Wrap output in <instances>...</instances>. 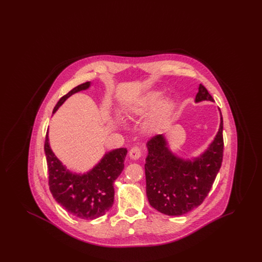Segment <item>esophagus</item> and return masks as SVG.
I'll use <instances>...</instances> for the list:
<instances>
[{
	"mask_svg": "<svg viewBox=\"0 0 262 262\" xmlns=\"http://www.w3.org/2000/svg\"><path fill=\"white\" fill-rule=\"evenodd\" d=\"M128 155H129L130 159L137 160V159H139L141 157V150H140V148L137 147V146H135V147H133L132 149L129 150Z\"/></svg>",
	"mask_w": 262,
	"mask_h": 262,
	"instance_id": "34e87169",
	"label": "esophagus"
}]
</instances>
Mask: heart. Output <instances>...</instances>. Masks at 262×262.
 <instances>
[{"label":"heart","mask_w":262,"mask_h":262,"mask_svg":"<svg viewBox=\"0 0 262 262\" xmlns=\"http://www.w3.org/2000/svg\"><path fill=\"white\" fill-rule=\"evenodd\" d=\"M162 91L151 92L149 94L143 96L141 99L138 100L136 104L132 105L128 108V112L130 114H136V115H141L144 113L149 112L158 105V103L160 102V100L162 99ZM171 108H172V103L170 100L163 101L158 110L153 116V119H152L153 124H157L160 121H162L163 119L168 115Z\"/></svg>","instance_id":"heart-1"}]
</instances>
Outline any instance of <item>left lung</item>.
<instances>
[{
  "instance_id": "1",
  "label": "left lung",
  "mask_w": 262,
  "mask_h": 262,
  "mask_svg": "<svg viewBox=\"0 0 262 262\" xmlns=\"http://www.w3.org/2000/svg\"><path fill=\"white\" fill-rule=\"evenodd\" d=\"M214 100L207 89L200 84L195 103ZM208 147L192 158H183L170 149L163 135L152 137L146 143L145 159L146 195L150 205L169 216L191 211L207 196L223 159V118Z\"/></svg>"
}]
</instances>
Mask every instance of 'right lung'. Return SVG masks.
I'll return each mask as SVG.
<instances>
[{"instance_id":"add662e5","label":"right lung","mask_w":262,"mask_h":262,"mask_svg":"<svg viewBox=\"0 0 262 262\" xmlns=\"http://www.w3.org/2000/svg\"><path fill=\"white\" fill-rule=\"evenodd\" d=\"M91 82L88 81L72 89L62 96L53 110V115L75 93L88 90ZM44 151L49 172V186L53 198L72 216L78 219L91 220L109 211L114 203V181L125 167L126 148L107 151L92 169L84 173L69 170L55 155L49 141L47 130Z\"/></svg>"}]
</instances>
